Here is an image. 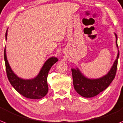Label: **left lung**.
<instances>
[{
  "instance_id": "1",
  "label": "left lung",
  "mask_w": 123,
  "mask_h": 123,
  "mask_svg": "<svg viewBox=\"0 0 123 123\" xmlns=\"http://www.w3.org/2000/svg\"><path fill=\"white\" fill-rule=\"evenodd\" d=\"M116 44L117 46V36ZM119 53L117 56V59L114 62L113 66L109 72V73L103 77L99 79H88L83 76L79 70L72 69L73 78V84L74 89L78 94L84 97H93L104 91L112 81L114 80L116 74L117 67V60Z\"/></svg>"
}]
</instances>
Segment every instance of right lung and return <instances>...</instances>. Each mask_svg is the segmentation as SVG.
<instances>
[{
    "label": "right lung",
    "instance_id": "1",
    "mask_svg": "<svg viewBox=\"0 0 123 123\" xmlns=\"http://www.w3.org/2000/svg\"><path fill=\"white\" fill-rule=\"evenodd\" d=\"M7 32L6 33L7 39ZM4 60L7 76L9 82L14 89L24 97L29 99H37L44 97L48 91L47 84L48 74L51 67L58 61L56 58H50L44 64L39 75L32 80H23L18 77L14 74L7 60L6 47L4 49Z\"/></svg>",
    "mask_w": 123,
    "mask_h": 123
}]
</instances>
